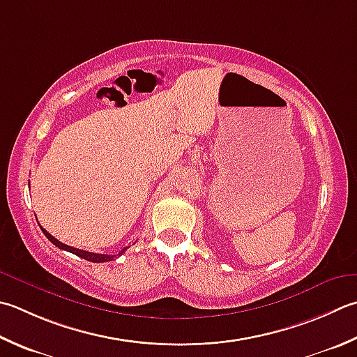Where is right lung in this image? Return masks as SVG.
<instances>
[{
    "instance_id": "obj_1",
    "label": "right lung",
    "mask_w": 357,
    "mask_h": 357,
    "mask_svg": "<svg viewBox=\"0 0 357 357\" xmlns=\"http://www.w3.org/2000/svg\"><path fill=\"white\" fill-rule=\"evenodd\" d=\"M41 227V226H40ZM41 230H43V234L46 235V238L51 241L52 244H55V246H57L59 249H63V250H68V252H71V254H74V255H77V257H80V258H83V260H88V261H93V263H105V261H111V260H114V258H117V257H121L125 250H127V248H123L121 252H119L117 255H107V254H94V252H86V250H82V249H77V248H73V246H68V244H65V243H61V241H59L57 238H54V236L49 234V232H46V230L41 227Z\"/></svg>"
}]
</instances>
